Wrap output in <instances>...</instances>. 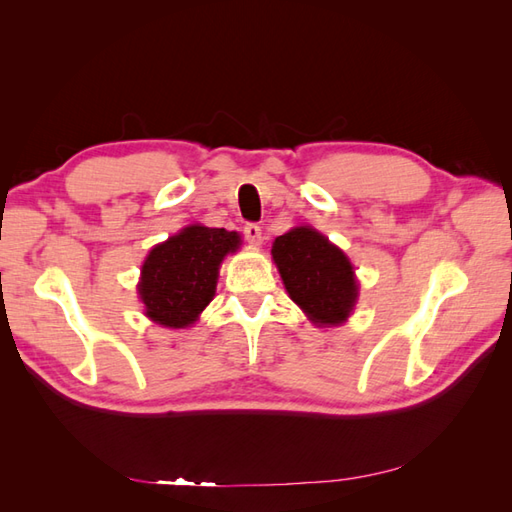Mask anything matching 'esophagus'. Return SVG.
Returning <instances> with one entry per match:
<instances>
[{"label":"esophagus","mask_w":512,"mask_h":512,"mask_svg":"<svg viewBox=\"0 0 512 512\" xmlns=\"http://www.w3.org/2000/svg\"><path fill=\"white\" fill-rule=\"evenodd\" d=\"M244 237H246L248 242L253 244V246H259V244H262V226L253 224V222L246 224V226H244Z\"/></svg>","instance_id":"1"}]
</instances>
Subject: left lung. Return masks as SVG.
I'll use <instances>...</instances> for the list:
<instances>
[{
	"label": "left lung",
	"mask_w": 512,
	"mask_h": 512,
	"mask_svg": "<svg viewBox=\"0 0 512 512\" xmlns=\"http://www.w3.org/2000/svg\"><path fill=\"white\" fill-rule=\"evenodd\" d=\"M273 259L290 299L306 317L325 328L350 317L358 284L354 266L339 246L312 226H295L273 242Z\"/></svg>",
	"instance_id": "left-lung-1"
}]
</instances>
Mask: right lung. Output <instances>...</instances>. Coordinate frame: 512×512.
<instances>
[{
    "mask_svg": "<svg viewBox=\"0 0 512 512\" xmlns=\"http://www.w3.org/2000/svg\"><path fill=\"white\" fill-rule=\"evenodd\" d=\"M242 244L226 228L191 224L149 250L138 295L147 317L165 328H189L215 297L220 264Z\"/></svg>",
    "mask_w": 512,
    "mask_h": 512,
    "instance_id": "add662e5",
    "label": "right lung"
}]
</instances>
